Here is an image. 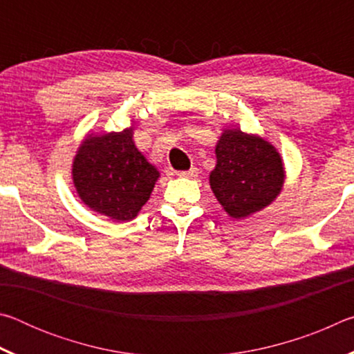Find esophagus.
Returning a JSON list of instances; mask_svg holds the SVG:
<instances>
[{"instance_id":"esophagus-1","label":"esophagus","mask_w":354,"mask_h":354,"mask_svg":"<svg viewBox=\"0 0 354 354\" xmlns=\"http://www.w3.org/2000/svg\"><path fill=\"white\" fill-rule=\"evenodd\" d=\"M178 176L179 178H196V176H198V169H196V167H192L190 170L178 171Z\"/></svg>"}]
</instances>
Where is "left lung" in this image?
Wrapping results in <instances>:
<instances>
[{
	"label": "left lung",
	"mask_w": 354,
	"mask_h": 354,
	"mask_svg": "<svg viewBox=\"0 0 354 354\" xmlns=\"http://www.w3.org/2000/svg\"><path fill=\"white\" fill-rule=\"evenodd\" d=\"M217 165L209 183L232 218H243L277 198L284 183L277 149L261 137L227 129L215 148Z\"/></svg>",
	"instance_id": "obj_1"
}]
</instances>
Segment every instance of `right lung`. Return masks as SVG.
Wrapping results in <instances>:
<instances>
[{
  "label": "right lung",
  "instance_id": "right-lung-1",
  "mask_svg": "<svg viewBox=\"0 0 354 354\" xmlns=\"http://www.w3.org/2000/svg\"><path fill=\"white\" fill-rule=\"evenodd\" d=\"M158 178L159 171L136 148L133 128L87 137L73 162V183L81 200L115 221L136 217Z\"/></svg>",
  "mask_w": 354,
  "mask_h": 354
}]
</instances>
